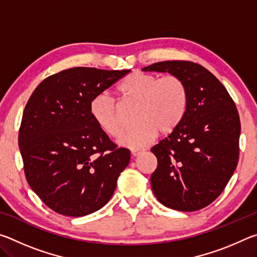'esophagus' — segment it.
Listing matches in <instances>:
<instances>
[{"label": "esophagus", "instance_id": "1", "mask_svg": "<svg viewBox=\"0 0 257 257\" xmlns=\"http://www.w3.org/2000/svg\"><path fill=\"white\" fill-rule=\"evenodd\" d=\"M143 153V151H141V150H133L132 151V155L133 156H138L139 154H142Z\"/></svg>", "mask_w": 257, "mask_h": 257}]
</instances>
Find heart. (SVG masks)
Returning a JSON list of instances; mask_svg holds the SVG:
<instances>
[{
  "label": "heart",
  "instance_id": "b5f03b06",
  "mask_svg": "<svg viewBox=\"0 0 257 257\" xmlns=\"http://www.w3.org/2000/svg\"><path fill=\"white\" fill-rule=\"evenodd\" d=\"M128 102L137 104V125L119 139L118 144L130 150H141L158 136L175 132L184 120L188 107V89L177 76L160 78L152 73L135 71L118 87ZM97 127L110 137H119L123 127L118 106L107 94H98L89 104Z\"/></svg>",
  "mask_w": 257,
  "mask_h": 257
}]
</instances>
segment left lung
Returning <instances> with one entry per match:
<instances>
[{
  "label": "left lung",
  "mask_w": 257,
  "mask_h": 257,
  "mask_svg": "<svg viewBox=\"0 0 257 257\" xmlns=\"http://www.w3.org/2000/svg\"><path fill=\"white\" fill-rule=\"evenodd\" d=\"M142 70L179 77L188 89L182 122L151 150L158 159L152 189L172 210H201L222 193L236 170L240 136L236 104L216 77L197 63L163 61Z\"/></svg>",
  "instance_id": "8db88e82"
}]
</instances>
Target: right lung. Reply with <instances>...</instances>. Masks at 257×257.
<instances>
[{
    "label": "right lung",
    "instance_id": "right-lung-1",
    "mask_svg": "<svg viewBox=\"0 0 257 257\" xmlns=\"http://www.w3.org/2000/svg\"><path fill=\"white\" fill-rule=\"evenodd\" d=\"M130 70L77 67L47 77L24 110L19 149L32 189L51 210L84 216L102 208L130 161L95 123L89 104Z\"/></svg>",
    "mask_w": 257,
    "mask_h": 257
}]
</instances>
